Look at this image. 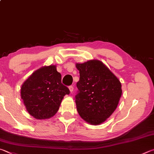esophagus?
Listing matches in <instances>:
<instances>
[{
  "label": "esophagus",
  "instance_id": "obj_1",
  "mask_svg": "<svg viewBox=\"0 0 154 154\" xmlns=\"http://www.w3.org/2000/svg\"><path fill=\"white\" fill-rule=\"evenodd\" d=\"M69 89L70 92H71V93H72V91H73V86H72V85L69 86Z\"/></svg>",
  "mask_w": 154,
  "mask_h": 154
}]
</instances>
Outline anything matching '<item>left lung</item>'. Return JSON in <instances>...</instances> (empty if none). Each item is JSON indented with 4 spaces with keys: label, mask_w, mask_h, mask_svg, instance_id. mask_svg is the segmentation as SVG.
Listing matches in <instances>:
<instances>
[{
    "label": "left lung",
    "mask_w": 154,
    "mask_h": 154,
    "mask_svg": "<svg viewBox=\"0 0 154 154\" xmlns=\"http://www.w3.org/2000/svg\"><path fill=\"white\" fill-rule=\"evenodd\" d=\"M79 71L75 103L79 116L92 125L102 124L116 110L122 95L119 79L102 61L76 63Z\"/></svg>",
    "instance_id": "obj_1"
}]
</instances>
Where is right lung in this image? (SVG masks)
I'll use <instances>...</instances> for the list:
<instances>
[{"instance_id": "obj_1", "label": "right lung", "mask_w": 154, "mask_h": 154, "mask_svg": "<svg viewBox=\"0 0 154 154\" xmlns=\"http://www.w3.org/2000/svg\"><path fill=\"white\" fill-rule=\"evenodd\" d=\"M67 87L61 83V75L56 65L44 66L36 70L21 88V97L28 113L35 119L51 118L59 109Z\"/></svg>"}]
</instances>
